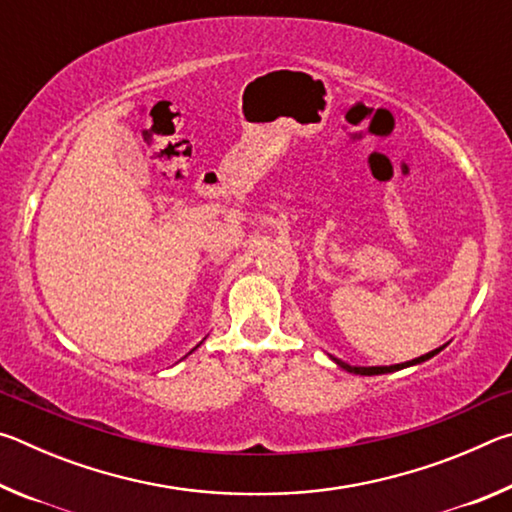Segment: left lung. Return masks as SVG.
<instances>
[{
	"label": "left lung",
	"instance_id": "1",
	"mask_svg": "<svg viewBox=\"0 0 512 512\" xmlns=\"http://www.w3.org/2000/svg\"><path fill=\"white\" fill-rule=\"evenodd\" d=\"M445 348V345H443ZM443 348H438V350H431V352H427V354H422V357H418V359H413V361H406V363H397V366H368V368H363V366H350V363H345V361H341V359H336V357H332V361L336 363V366L339 368H343V370H348V372H352V375H368V377H372V375H386V372H395V370H402V368H409V366H415V363H422V361H427V359H431L433 354H438L440 350Z\"/></svg>",
	"mask_w": 512,
	"mask_h": 512
}]
</instances>
